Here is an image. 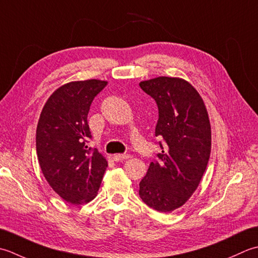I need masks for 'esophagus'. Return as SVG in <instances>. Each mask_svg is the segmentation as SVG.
I'll use <instances>...</instances> for the list:
<instances>
[{"mask_svg":"<svg viewBox=\"0 0 258 258\" xmlns=\"http://www.w3.org/2000/svg\"><path fill=\"white\" fill-rule=\"evenodd\" d=\"M130 155H125V154H118L113 156V160L114 161H122L125 159H129Z\"/></svg>","mask_w":258,"mask_h":258,"instance_id":"34e87169","label":"esophagus"}]
</instances>
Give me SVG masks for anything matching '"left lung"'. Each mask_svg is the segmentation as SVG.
<instances>
[{
	"instance_id": "1",
	"label": "left lung",
	"mask_w": 258,
	"mask_h": 258,
	"mask_svg": "<svg viewBox=\"0 0 258 258\" xmlns=\"http://www.w3.org/2000/svg\"><path fill=\"white\" fill-rule=\"evenodd\" d=\"M155 100L159 118L155 135L160 154L139 183V196L149 207L169 213L196 190L209 160L212 133L206 107L190 83L159 77L139 83Z\"/></svg>"
}]
</instances>
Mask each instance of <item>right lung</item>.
I'll use <instances>...</instances> for the list:
<instances>
[{
    "label": "right lung",
    "instance_id": "1",
    "mask_svg": "<svg viewBox=\"0 0 258 258\" xmlns=\"http://www.w3.org/2000/svg\"><path fill=\"white\" fill-rule=\"evenodd\" d=\"M107 81L70 82L51 94L36 128V154L52 189L66 202L89 203L97 196L108 167L99 151L88 147L92 138L88 113Z\"/></svg>",
    "mask_w": 258,
    "mask_h": 258
}]
</instances>
